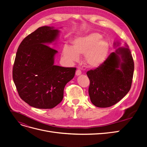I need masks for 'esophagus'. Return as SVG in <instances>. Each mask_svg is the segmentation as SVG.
<instances>
[{"mask_svg":"<svg viewBox=\"0 0 147 147\" xmlns=\"http://www.w3.org/2000/svg\"><path fill=\"white\" fill-rule=\"evenodd\" d=\"M75 74H76L77 76H79V75H80L82 74L81 70H79V69H77V70H76V73H75Z\"/></svg>","mask_w":147,"mask_h":147,"instance_id":"esophagus-1","label":"esophagus"}]
</instances>
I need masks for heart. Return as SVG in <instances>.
Instances as JSON below:
<instances>
[{"instance_id": "heart-1", "label": "heart", "mask_w": 147, "mask_h": 147, "mask_svg": "<svg viewBox=\"0 0 147 147\" xmlns=\"http://www.w3.org/2000/svg\"><path fill=\"white\" fill-rule=\"evenodd\" d=\"M109 50V43L102 38L100 34L91 32L74 38L72 46L64 45L62 54L69 62H76L79 59V55H84L86 65L91 68H97L105 62Z\"/></svg>"}]
</instances>
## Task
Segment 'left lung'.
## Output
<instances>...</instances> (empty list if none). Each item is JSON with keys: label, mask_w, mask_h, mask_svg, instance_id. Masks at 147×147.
<instances>
[{"label": "left lung", "mask_w": 147, "mask_h": 147, "mask_svg": "<svg viewBox=\"0 0 147 147\" xmlns=\"http://www.w3.org/2000/svg\"><path fill=\"white\" fill-rule=\"evenodd\" d=\"M113 45L117 47L120 43L115 42ZM134 70V61L126 44L124 47H117L103 65L88 71V92L92 104L106 108L121 100L130 90Z\"/></svg>", "instance_id": "1"}]
</instances>
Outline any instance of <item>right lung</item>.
<instances>
[{"label": "right lung", "instance_id": "right-lung-1", "mask_svg": "<svg viewBox=\"0 0 147 147\" xmlns=\"http://www.w3.org/2000/svg\"><path fill=\"white\" fill-rule=\"evenodd\" d=\"M60 30L42 26L28 35L20 45L13 67V79L21 98L30 106L54 108L63 99L65 84L76 68L55 65L57 51L48 46L58 38Z\"/></svg>", "mask_w": 147, "mask_h": 147}]
</instances>
